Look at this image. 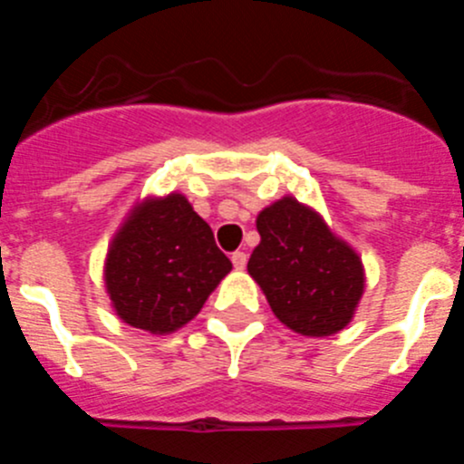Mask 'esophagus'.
Masks as SVG:
<instances>
[{
    "label": "esophagus",
    "mask_w": 464,
    "mask_h": 464,
    "mask_svg": "<svg viewBox=\"0 0 464 464\" xmlns=\"http://www.w3.org/2000/svg\"><path fill=\"white\" fill-rule=\"evenodd\" d=\"M246 262H248V257H246L244 251L232 253V265H235V269H244Z\"/></svg>",
    "instance_id": "obj_1"
}]
</instances>
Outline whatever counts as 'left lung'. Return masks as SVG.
Wrapping results in <instances>:
<instances>
[{
	"label": "left lung",
	"mask_w": 464,
	"mask_h": 464,
	"mask_svg": "<svg viewBox=\"0 0 464 464\" xmlns=\"http://www.w3.org/2000/svg\"><path fill=\"white\" fill-rule=\"evenodd\" d=\"M260 244L248 274L274 315L304 337H330L353 321L364 293L362 257L321 213L285 195L257 213Z\"/></svg>",
	"instance_id": "left-lung-1"
}]
</instances>
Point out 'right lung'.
<instances>
[{
    "mask_svg": "<svg viewBox=\"0 0 464 464\" xmlns=\"http://www.w3.org/2000/svg\"><path fill=\"white\" fill-rule=\"evenodd\" d=\"M232 262L181 192L134 204L109 244L104 285L127 325L171 334L190 323Z\"/></svg>",
    "mask_w": 464,
    "mask_h": 464,
    "instance_id": "right-lung-1",
    "label": "right lung"
}]
</instances>
